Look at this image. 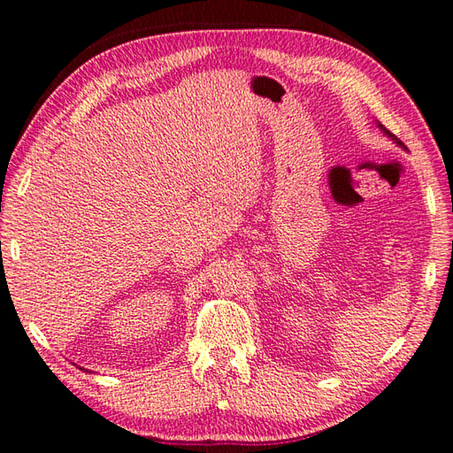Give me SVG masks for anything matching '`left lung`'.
I'll use <instances>...</instances> for the list:
<instances>
[{
    "label": "left lung",
    "instance_id": "1",
    "mask_svg": "<svg viewBox=\"0 0 453 453\" xmlns=\"http://www.w3.org/2000/svg\"><path fill=\"white\" fill-rule=\"evenodd\" d=\"M376 126H378V127H380V129H381V132H384V135H388V137H389V139H391V142H394V143H395V145H397V147H401V149H405V150H407V147H405V143H403V142H401V139H399V137H395V135H394V134H391V132H388V129H386V127H384V126H381V124H380V122H376Z\"/></svg>",
    "mask_w": 453,
    "mask_h": 453
}]
</instances>
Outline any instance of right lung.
Segmentation results:
<instances>
[{"label":"right lung","mask_w":453,"mask_h":453,"mask_svg":"<svg viewBox=\"0 0 453 453\" xmlns=\"http://www.w3.org/2000/svg\"><path fill=\"white\" fill-rule=\"evenodd\" d=\"M81 370H85V368H81Z\"/></svg>","instance_id":"1"}]
</instances>
